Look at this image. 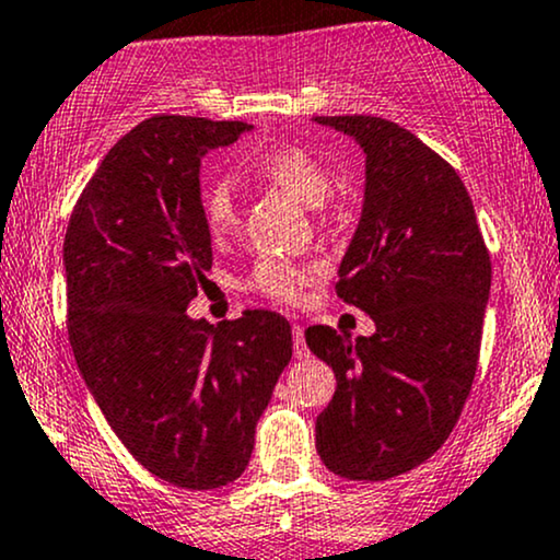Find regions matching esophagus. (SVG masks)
<instances>
[{"label": "esophagus", "instance_id": "34e87169", "mask_svg": "<svg viewBox=\"0 0 560 560\" xmlns=\"http://www.w3.org/2000/svg\"><path fill=\"white\" fill-rule=\"evenodd\" d=\"M292 342H294V359H308V346H305V331L300 324L292 327Z\"/></svg>", "mask_w": 560, "mask_h": 560}]
</instances>
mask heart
Returning <instances> with one entry per match:
<instances>
[{
  "label": "heart",
  "instance_id": "1",
  "mask_svg": "<svg viewBox=\"0 0 560 560\" xmlns=\"http://www.w3.org/2000/svg\"><path fill=\"white\" fill-rule=\"evenodd\" d=\"M249 170L266 177L273 186L284 188L287 194H292L294 199L308 207H322L331 190L327 164L313 156L311 151L298 149V145H281V149L257 153V156L249 159ZM199 201L207 231L214 238L225 236L236 223V186H233V177L225 175V172L207 175L201 180ZM313 276H316V268L268 257V260L257 262L255 273H252V287L257 292L268 294V298L292 303Z\"/></svg>",
  "mask_w": 560,
  "mask_h": 560
}]
</instances>
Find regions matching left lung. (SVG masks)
Returning a JSON list of instances; mask_svg holds the SVG:
<instances>
[{
	"mask_svg": "<svg viewBox=\"0 0 560 560\" xmlns=\"http://www.w3.org/2000/svg\"><path fill=\"white\" fill-rule=\"evenodd\" d=\"M366 156L364 207L342 257L337 298L372 316L374 335L308 327L337 377L316 417L324 465L350 481H388L450 439L476 377L491 260L468 188L417 135L380 116H316Z\"/></svg>",
	"mask_w": 560,
	"mask_h": 560,
	"instance_id": "left-lung-1",
	"label": "left lung"
}]
</instances>
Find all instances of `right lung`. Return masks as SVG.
Returning <instances> with one entry per match:
<instances>
[{"label":"right lung","instance_id":"obj_1","mask_svg":"<svg viewBox=\"0 0 560 560\" xmlns=\"http://www.w3.org/2000/svg\"><path fill=\"white\" fill-rule=\"evenodd\" d=\"M249 130L196 116L140 121L90 177L63 242L79 372L132 457L183 489L242 476L292 359L279 313L244 311L218 329L186 313L212 268L201 159Z\"/></svg>","mask_w":560,"mask_h":560}]
</instances>
